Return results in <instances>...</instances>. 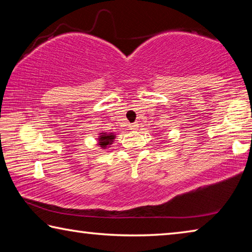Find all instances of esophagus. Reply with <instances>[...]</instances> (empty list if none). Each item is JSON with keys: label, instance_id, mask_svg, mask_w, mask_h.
<instances>
[{"label": "esophagus", "instance_id": "1", "mask_svg": "<svg viewBox=\"0 0 252 252\" xmlns=\"http://www.w3.org/2000/svg\"><path fill=\"white\" fill-rule=\"evenodd\" d=\"M138 126H139V125H138V123H132V125L130 126V129L131 130H136V129H138Z\"/></svg>", "mask_w": 252, "mask_h": 252}]
</instances>
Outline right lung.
Segmentation results:
<instances>
[{"label": "right lung", "instance_id": "1", "mask_svg": "<svg viewBox=\"0 0 252 252\" xmlns=\"http://www.w3.org/2000/svg\"><path fill=\"white\" fill-rule=\"evenodd\" d=\"M114 139H116L114 132H111V133H108V132H100L99 136H97V146H100L104 150L106 148H110L111 144L113 143Z\"/></svg>", "mask_w": 252, "mask_h": 252}]
</instances>
